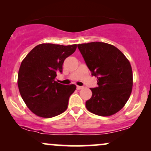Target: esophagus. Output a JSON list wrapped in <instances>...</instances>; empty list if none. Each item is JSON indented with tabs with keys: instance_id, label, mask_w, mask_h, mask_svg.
<instances>
[{
	"instance_id": "1",
	"label": "esophagus",
	"mask_w": 151,
	"mask_h": 151,
	"mask_svg": "<svg viewBox=\"0 0 151 151\" xmlns=\"http://www.w3.org/2000/svg\"><path fill=\"white\" fill-rule=\"evenodd\" d=\"M83 88H84V86H77V89L78 90L83 89Z\"/></svg>"
}]
</instances>
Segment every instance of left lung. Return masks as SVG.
I'll list each match as a JSON object with an SVG mask.
<instances>
[{
    "label": "left lung",
    "instance_id": "left-lung-1",
    "mask_svg": "<svg viewBox=\"0 0 151 151\" xmlns=\"http://www.w3.org/2000/svg\"><path fill=\"white\" fill-rule=\"evenodd\" d=\"M98 86L91 88L92 96L86 101L88 111L109 116L120 111L130 97L133 86L131 64L118 48L105 42L77 45Z\"/></svg>",
    "mask_w": 151,
    "mask_h": 151
}]
</instances>
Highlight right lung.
Returning <instances> with one entry per match:
<instances>
[{"label":"right lung","instance_id":"add662e5","mask_svg":"<svg viewBox=\"0 0 151 151\" xmlns=\"http://www.w3.org/2000/svg\"><path fill=\"white\" fill-rule=\"evenodd\" d=\"M76 49L77 45L40 44L22 60L18 76L19 91L27 106L38 116H56L67 109L76 86L60 84L55 77L62 72L65 59Z\"/></svg>","mask_w":151,"mask_h":151}]
</instances>
